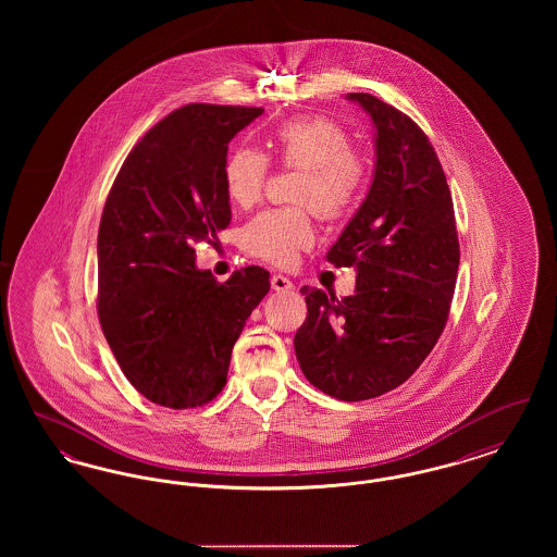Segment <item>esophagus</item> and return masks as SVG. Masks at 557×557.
<instances>
[{"mask_svg":"<svg viewBox=\"0 0 557 557\" xmlns=\"http://www.w3.org/2000/svg\"><path fill=\"white\" fill-rule=\"evenodd\" d=\"M271 288L275 292H288L292 290V282L286 275L275 273V275H271Z\"/></svg>","mask_w":557,"mask_h":557,"instance_id":"1","label":"esophagus"}]
</instances>
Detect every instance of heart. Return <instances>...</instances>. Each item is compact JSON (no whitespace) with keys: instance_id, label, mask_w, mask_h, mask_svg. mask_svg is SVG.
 Returning <instances> with one entry per match:
<instances>
[{"instance_id":"b5f03b06","label":"heart","mask_w":557,"mask_h":557,"mask_svg":"<svg viewBox=\"0 0 557 557\" xmlns=\"http://www.w3.org/2000/svg\"><path fill=\"white\" fill-rule=\"evenodd\" d=\"M271 146L286 164L300 166L294 200L311 202L323 216L345 214L361 196L368 182L366 160L350 148L343 125L325 116L292 119L271 133ZM267 159L252 148L234 150L223 166V184L230 200L250 207L265 186ZM313 242L307 209L261 212L244 225L242 248L269 263L288 265L300 248Z\"/></svg>"}]
</instances>
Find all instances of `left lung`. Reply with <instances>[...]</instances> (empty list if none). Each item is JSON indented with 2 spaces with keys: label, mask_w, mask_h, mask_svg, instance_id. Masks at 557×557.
Masks as SVG:
<instances>
[{
  "label": "left lung",
  "mask_w": 557,
  "mask_h": 557,
  "mask_svg": "<svg viewBox=\"0 0 557 557\" xmlns=\"http://www.w3.org/2000/svg\"><path fill=\"white\" fill-rule=\"evenodd\" d=\"M346 100L370 114L373 180L327 252L355 267V294L302 286L307 319L294 336L300 370L321 393L368 400L422 366L449 315L459 242L447 177L425 133L370 94Z\"/></svg>",
  "instance_id": "8db88e82"
}]
</instances>
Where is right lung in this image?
<instances>
[{
  "label": "right lung",
  "instance_id": "add662e5",
  "mask_svg": "<svg viewBox=\"0 0 557 557\" xmlns=\"http://www.w3.org/2000/svg\"><path fill=\"white\" fill-rule=\"evenodd\" d=\"M263 108L187 104L141 137L108 194L98 232V315L127 380L162 407L216 397L246 319L269 292L250 265L219 284L196 242L232 221L227 144Z\"/></svg>",
  "mask_w": 557,
  "mask_h": 557
}]
</instances>
